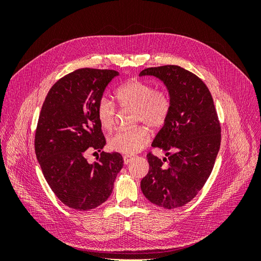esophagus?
<instances>
[{
    "label": "esophagus",
    "mask_w": 261,
    "mask_h": 261,
    "mask_svg": "<svg viewBox=\"0 0 261 261\" xmlns=\"http://www.w3.org/2000/svg\"><path fill=\"white\" fill-rule=\"evenodd\" d=\"M134 160V156L130 155H124V164L127 165L128 163H130Z\"/></svg>",
    "instance_id": "34e87169"
}]
</instances>
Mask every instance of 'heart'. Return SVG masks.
<instances>
[{"label":"heart","mask_w":261,"mask_h":261,"mask_svg":"<svg viewBox=\"0 0 261 261\" xmlns=\"http://www.w3.org/2000/svg\"><path fill=\"white\" fill-rule=\"evenodd\" d=\"M115 98L122 109L134 108V123H144L150 128H159L168 121L171 99L168 92L154 90L153 86L139 80H130L115 90ZM98 120L102 128L111 129L116 121L114 102L101 98L97 107ZM149 132L144 126L120 129L109 138V146L114 151L134 154L149 143Z\"/></svg>","instance_id":"obj_1"}]
</instances>
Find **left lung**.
Returning a JSON list of instances; mask_svg holds the SVG:
<instances>
[{
    "mask_svg": "<svg viewBox=\"0 0 261 261\" xmlns=\"http://www.w3.org/2000/svg\"><path fill=\"white\" fill-rule=\"evenodd\" d=\"M139 76L159 78L171 99L168 121L151 145L168 158L147 154L149 172L141 191L159 207L185 206L206 184L220 149L221 126L212 96L199 77L177 65L149 67Z\"/></svg>",
    "mask_w": 261,
    "mask_h": 261,
    "instance_id": "obj_1",
    "label": "left lung"
}]
</instances>
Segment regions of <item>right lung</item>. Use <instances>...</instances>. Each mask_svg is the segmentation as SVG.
I'll return each instance as SVG.
<instances>
[{
    "label": "right lung",
    "mask_w": 261,
    "mask_h": 261,
    "mask_svg": "<svg viewBox=\"0 0 261 261\" xmlns=\"http://www.w3.org/2000/svg\"><path fill=\"white\" fill-rule=\"evenodd\" d=\"M117 75L113 69H76L52 86L39 115L37 160L52 192L75 210H91L103 203L123 168L118 152L102 151L94 163L86 159L88 150L100 152L106 145L97 107Z\"/></svg>",
    "instance_id": "add662e5"
}]
</instances>
